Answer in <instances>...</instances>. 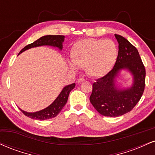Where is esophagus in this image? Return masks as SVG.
<instances>
[{
    "instance_id": "obj_1",
    "label": "esophagus",
    "mask_w": 155,
    "mask_h": 155,
    "mask_svg": "<svg viewBox=\"0 0 155 155\" xmlns=\"http://www.w3.org/2000/svg\"><path fill=\"white\" fill-rule=\"evenodd\" d=\"M84 81V79H83V78H79V79H77V82H78V83L83 82Z\"/></svg>"
}]
</instances>
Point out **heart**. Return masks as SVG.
<instances>
[{"label": "heart", "instance_id": "b5f03b06", "mask_svg": "<svg viewBox=\"0 0 155 155\" xmlns=\"http://www.w3.org/2000/svg\"><path fill=\"white\" fill-rule=\"evenodd\" d=\"M118 49L114 41L85 39L76 42L70 50L71 61L67 63L70 71L75 72L85 68L92 77H102L108 74L118 58Z\"/></svg>", "mask_w": 155, "mask_h": 155}]
</instances>
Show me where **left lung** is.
Segmentation results:
<instances>
[{"label":"left lung","mask_w":155,"mask_h":155,"mask_svg":"<svg viewBox=\"0 0 155 155\" xmlns=\"http://www.w3.org/2000/svg\"><path fill=\"white\" fill-rule=\"evenodd\" d=\"M118 42V55L115 66L105 76L92 85L89 100L102 115L118 117L131 110L140 100L145 87L146 71L139 52L124 37L115 35ZM123 70L132 76L130 87L121 88L117 79Z\"/></svg>","instance_id":"1"}]
</instances>
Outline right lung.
Segmentation results:
<instances>
[{"label":"right lung","instance_id":"obj_1","mask_svg":"<svg viewBox=\"0 0 155 155\" xmlns=\"http://www.w3.org/2000/svg\"><path fill=\"white\" fill-rule=\"evenodd\" d=\"M64 40L65 36H63V35H45V36L40 37V39L35 41L32 43L25 46L20 51L18 55L23 53L25 50L30 49V48L40 47V46L43 45L57 48L61 50L63 49V43ZM75 83H73L71 84L67 85L66 87H63L62 91L60 93L59 95L57 97L56 99L53 102V103L50 104L48 107H45L43 110L34 112V113H29V112L24 111L23 110H21V108H19L20 110L26 116L31 118V119H35V120H43L53 118L58 114L61 111V110L63 109V107L66 105L67 100H68V95H69V93L75 87Z\"/></svg>","mask_w":155,"mask_h":155}]
</instances>
